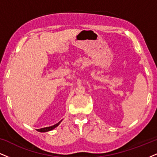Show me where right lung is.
Wrapping results in <instances>:
<instances>
[{
	"label": "right lung",
	"instance_id": "obj_1",
	"mask_svg": "<svg viewBox=\"0 0 157 157\" xmlns=\"http://www.w3.org/2000/svg\"><path fill=\"white\" fill-rule=\"evenodd\" d=\"M60 123V121L59 122H58L57 124H56L53 125V126H51V127H44V128H41V129H37V131L38 132H48V131H50V130H52L53 129H55V127H57L58 125H59V124Z\"/></svg>",
	"mask_w": 157,
	"mask_h": 157
}]
</instances>
